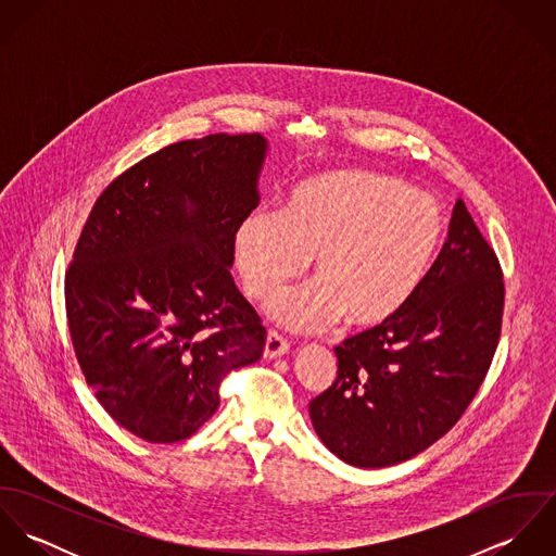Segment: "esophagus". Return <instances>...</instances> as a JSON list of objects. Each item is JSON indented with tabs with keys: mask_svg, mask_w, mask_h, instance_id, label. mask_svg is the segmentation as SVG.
Segmentation results:
<instances>
[{
	"mask_svg": "<svg viewBox=\"0 0 556 556\" xmlns=\"http://www.w3.org/2000/svg\"><path fill=\"white\" fill-rule=\"evenodd\" d=\"M287 351H289V342H287L280 333H276V331H267L265 346H263V357H267V359H276V357H282Z\"/></svg>",
	"mask_w": 556,
	"mask_h": 556,
	"instance_id": "obj_1",
	"label": "esophagus"
}]
</instances>
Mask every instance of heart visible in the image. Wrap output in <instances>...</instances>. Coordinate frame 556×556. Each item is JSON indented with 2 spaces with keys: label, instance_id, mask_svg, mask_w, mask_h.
<instances>
[{
  "label": "heart",
  "instance_id": "obj_1",
  "mask_svg": "<svg viewBox=\"0 0 556 556\" xmlns=\"http://www.w3.org/2000/svg\"><path fill=\"white\" fill-rule=\"evenodd\" d=\"M445 233L437 197L386 173L336 168L298 181L280 212H248L236 227L233 254L254 302L304 276L313 258L317 280L267 304L278 325L308 333L344 317L349 327L370 329L417 295Z\"/></svg>",
  "mask_w": 556,
  "mask_h": 556
}]
</instances>
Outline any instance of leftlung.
Wrapping results in <instances>:
<instances>
[{
    "label": "left lung",
    "mask_w": 556,
    "mask_h": 556,
    "mask_svg": "<svg viewBox=\"0 0 556 556\" xmlns=\"http://www.w3.org/2000/svg\"><path fill=\"white\" fill-rule=\"evenodd\" d=\"M503 274L463 201L426 282L386 325L333 349L338 377L308 406L323 445L359 469L392 467L439 441L494 357Z\"/></svg>",
    "instance_id": "8db88e82"
}]
</instances>
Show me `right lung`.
Listing matches in <instances>:
<instances>
[{
	"mask_svg": "<svg viewBox=\"0 0 556 556\" xmlns=\"http://www.w3.org/2000/svg\"><path fill=\"white\" fill-rule=\"evenodd\" d=\"M267 152L261 135L173 143L122 173L85 223L66 274L75 353L104 410L143 441L194 434L223 377L263 355L265 327L229 269Z\"/></svg>",
	"mask_w": 556,
	"mask_h": 556,
	"instance_id": "obj_1",
	"label": "right lung"
}]
</instances>
